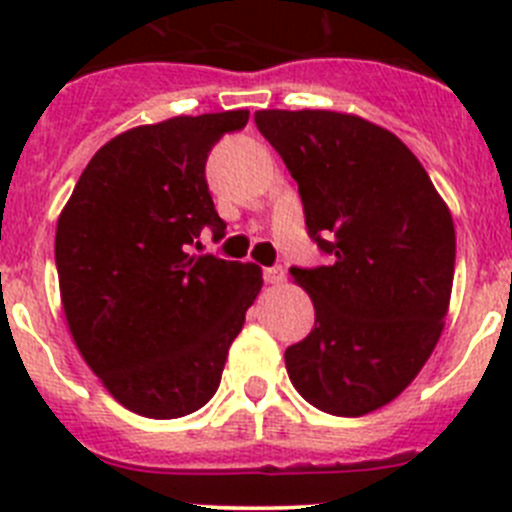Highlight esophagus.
<instances>
[{
    "mask_svg": "<svg viewBox=\"0 0 512 512\" xmlns=\"http://www.w3.org/2000/svg\"><path fill=\"white\" fill-rule=\"evenodd\" d=\"M264 279L266 284H282L287 279V271L282 266H269V269H264Z\"/></svg>",
    "mask_w": 512,
    "mask_h": 512,
    "instance_id": "1",
    "label": "esophagus"
}]
</instances>
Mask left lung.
<instances>
[{"label": "left lung", "mask_w": 512, "mask_h": 512, "mask_svg": "<svg viewBox=\"0 0 512 512\" xmlns=\"http://www.w3.org/2000/svg\"><path fill=\"white\" fill-rule=\"evenodd\" d=\"M300 187L330 266L292 269L315 325L284 351L310 405L341 418L395 400L433 354L454 284L449 205L395 133L333 110L253 115Z\"/></svg>", "instance_id": "left-lung-1"}]
</instances>
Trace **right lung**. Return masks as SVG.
Returning <instances> with one entry per match:
<instances>
[{
  "label": "right lung",
  "instance_id": "obj_1",
  "mask_svg": "<svg viewBox=\"0 0 512 512\" xmlns=\"http://www.w3.org/2000/svg\"><path fill=\"white\" fill-rule=\"evenodd\" d=\"M248 110L138 125L92 156L58 215L61 305L79 354L122 408L182 418L220 387L228 348L264 277L251 261L197 256L220 238L207 153Z\"/></svg>",
  "mask_w": 512,
  "mask_h": 512
}]
</instances>
